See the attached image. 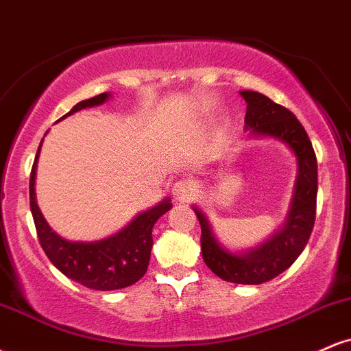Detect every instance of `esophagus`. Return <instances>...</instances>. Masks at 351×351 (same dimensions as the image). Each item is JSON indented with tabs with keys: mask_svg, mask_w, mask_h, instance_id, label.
<instances>
[{
	"mask_svg": "<svg viewBox=\"0 0 351 351\" xmlns=\"http://www.w3.org/2000/svg\"><path fill=\"white\" fill-rule=\"evenodd\" d=\"M196 191V183L189 178H183L176 181L175 186H173V198L176 201H188L195 195Z\"/></svg>",
	"mask_w": 351,
	"mask_h": 351,
	"instance_id": "obj_1",
	"label": "esophagus"
}]
</instances>
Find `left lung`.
<instances>
[{"mask_svg": "<svg viewBox=\"0 0 351 351\" xmlns=\"http://www.w3.org/2000/svg\"><path fill=\"white\" fill-rule=\"evenodd\" d=\"M247 104L245 130L256 136H271L284 142L297 158V180L287 219L279 231L257 247L231 252L217 243L206 215L193 206L201 224V252L204 264L223 280L256 285L277 277L295 263L312 234L317 209V156L312 143L289 108L254 90H241Z\"/></svg>", "mask_w": 351, "mask_h": 351, "instance_id": "8db88e82", "label": "left lung"}]
</instances>
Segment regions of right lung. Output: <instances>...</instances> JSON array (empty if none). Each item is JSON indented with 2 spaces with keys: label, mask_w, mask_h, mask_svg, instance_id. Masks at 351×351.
I'll use <instances>...</instances> for the list:
<instances>
[{
  "label": "right lung",
  "mask_w": 351,
  "mask_h": 351,
  "mask_svg": "<svg viewBox=\"0 0 351 351\" xmlns=\"http://www.w3.org/2000/svg\"><path fill=\"white\" fill-rule=\"evenodd\" d=\"M108 97L110 94L104 92L92 99L82 100L77 106L72 107L69 114L64 115L62 119L82 108L100 106L107 102ZM41 145L43 142L39 143L33 170H31L29 204L39 243L51 263L66 277L94 291H117L142 279L150 263L153 245L152 229L158 217L171 209L170 198L163 199L148 211L140 213L128 226L106 239L94 241V243L64 239L58 232L52 231L36 203V168H38Z\"/></svg>",
  "instance_id": "right-lung-1"
}]
</instances>
